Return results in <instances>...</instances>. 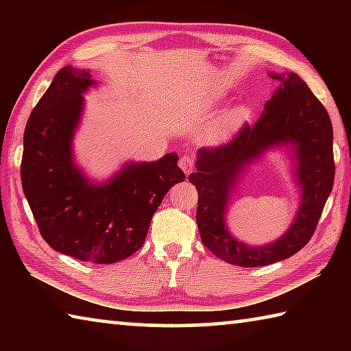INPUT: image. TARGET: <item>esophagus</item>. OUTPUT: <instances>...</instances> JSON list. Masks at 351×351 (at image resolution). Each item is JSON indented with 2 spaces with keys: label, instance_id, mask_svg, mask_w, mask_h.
Returning a JSON list of instances; mask_svg holds the SVG:
<instances>
[{
  "label": "esophagus",
  "instance_id": "1",
  "mask_svg": "<svg viewBox=\"0 0 351 351\" xmlns=\"http://www.w3.org/2000/svg\"><path fill=\"white\" fill-rule=\"evenodd\" d=\"M180 167L184 171H186L187 175L190 173V171H193V169H195V158L192 156V154H190V153L182 154V156L180 158Z\"/></svg>",
  "mask_w": 351,
  "mask_h": 351
}]
</instances>
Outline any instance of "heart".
<instances>
[{"instance_id": "b5f03b06", "label": "heart", "mask_w": 351, "mask_h": 351, "mask_svg": "<svg viewBox=\"0 0 351 351\" xmlns=\"http://www.w3.org/2000/svg\"><path fill=\"white\" fill-rule=\"evenodd\" d=\"M241 119H243L241 110L230 111L229 114H226L221 121L217 123L215 130H213V136H215V138H226V136H229L237 127L240 125Z\"/></svg>"}]
</instances>
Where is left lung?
Here are the masks:
<instances>
[{
    "label": "left lung",
    "mask_w": 351,
    "mask_h": 351,
    "mask_svg": "<svg viewBox=\"0 0 351 351\" xmlns=\"http://www.w3.org/2000/svg\"><path fill=\"white\" fill-rule=\"evenodd\" d=\"M282 86L265 105L254 125L246 122L226 144L201 148L197 171L189 175L198 192L197 224L203 245L230 265L257 268L289 258L311 240L335 182L332 127L328 111L297 74H272ZM278 141H293L300 154L304 189L295 224L280 241L249 248L230 237L223 226L227 193L236 173Z\"/></svg>",
    "instance_id": "8db88e82"
}]
</instances>
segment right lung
I'll use <instances>...</instances> for the list:
<instances>
[{
  "mask_svg": "<svg viewBox=\"0 0 351 351\" xmlns=\"http://www.w3.org/2000/svg\"><path fill=\"white\" fill-rule=\"evenodd\" d=\"M85 69L62 68L27 119L21 186L43 240L82 261L110 265L139 251L152 218L171 186L186 180L175 153L130 164L108 184L94 186L74 167L71 139L83 96Z\"/></svg>",
  "mask_w": 351,
  "mask_h": 351,
  "instance_id": "right-lung-1",
  "label": "right lung"
}]
</instances>
